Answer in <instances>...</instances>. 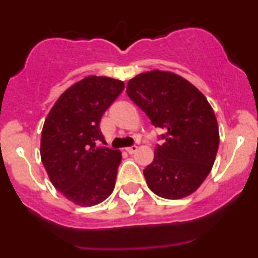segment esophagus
Masks as SVG:
<instances>
[{"label":"esophagus","mask_w":258,"mask_h":258,"mask_svg":"<svg viewBox=\"0 0 258 258\" xmlns=\"http://www.w3.org/2000/svg\"><path fill=\"white\" fill-rule=\"evenodd\" d=\"M137 148H139V147H137L136 145H132V146H130V147H126V151H127V152L131 153V155H132V153L136 152Z\"/></svg>","instance_id":"1"}]
</instances>
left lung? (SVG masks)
<instances>
[{
  "instance_id": "obj_1",
  "label": "left lung",
  "mask_w": 258,
  "mask_h": 258,
  "mask_svg": "<svg viewBox=\"0 0 258 258\" xmlns=\"http://www.w3.org/2000/svg\"><path fill=\"white\" fill-rule=\"evenodd\" d=\"M126 92L153 126L165 130V142L144 170L150 189L167 200L194 194L211 172L220 144L209 101L183 77L158 70L130 80Z\"/></svg>"
}]
</instances>
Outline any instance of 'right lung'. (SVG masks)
Segmentation results:
<instances>
[{
    "mask_svg": "<svg viewBox=\"0 0 258 258\" xmlns=\"http://www.w3.org/2000/svg\"><path fill=\"white\" fill-rule=\"evenodd\" d=\"M123 88L110 77H85L59 96L43 124V166L56 189L79 206L101 204L114 188L121 152L96 144L106 145L100 121Z\"/></svg>",
    "mask_w": 258,
    "mask_h": 258,
    "instance_id": "1",
    "label": "right lung"
}]
</instances>
